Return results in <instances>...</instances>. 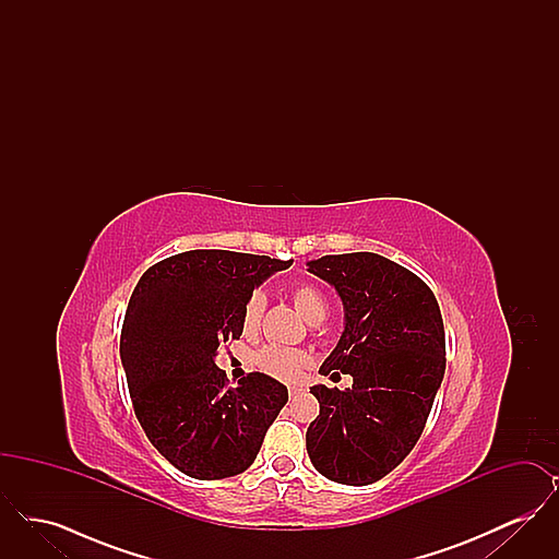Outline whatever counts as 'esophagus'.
<instances>
[{"label":"esophagus","mask_w":559,"mask_h":559,"mask_svg":"<svg viewBox=\"0 0 559 559\" xmlns=\"http://www.w3.org/2000/svg\"><path fill=\"white\" fill-rule=\"evenodd\" d=\"M299 392H301V390H299L297 385H292V388H289V399H295Z\"/></svg>","instance_id":"34e87169"}]
</instances>
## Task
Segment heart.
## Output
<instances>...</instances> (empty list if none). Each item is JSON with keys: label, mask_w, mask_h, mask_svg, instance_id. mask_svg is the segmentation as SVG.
I'll return each instance as SVG.
<instances>
[{"label": "heart", "mask_w": 559, "mask_h": 559, "mask_svg": "<svg viewBox=\"0 0 559 559\" xmlns=\"http://www.w3.org/2000/svg\"><path fill=\"white\" fill-rule=\"evenodd\" d=\"M293 306L297 312L308 322H319L326 314V299L324 295L308 283H299L292 289ZM266 308V297L262 292H253L249 295L245 310H242V326L245 331H253ZM255 362L262 371L278 379H295L299 371L306 367L308 356L301 349L293 347L266 346L262 347L255 356Z\"/></svg>", "instance_id": "1"}]
</instances>
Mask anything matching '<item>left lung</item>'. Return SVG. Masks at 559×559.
<instances>
[{"mask_svg": "<svg viewBox=\"0 0 559 559\" xmlns=\"http://www.w3.org/2000/svg\"><path fill=\"white\" fill-rule=\"evenodd\" d=\"M308 270L335 287L346 317L320 372L352 374V388H310L320 415L306 447L324 478L367 486L399 467L426 427L447 369L440 306L417 274L369 251L324 255Z\"/></svg>", "mask_w": 559, "mask_h": 559, "instance_id": "obj_1", "label": "left lung"}]
</instances>
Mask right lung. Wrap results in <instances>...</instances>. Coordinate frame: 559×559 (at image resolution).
<instances>
[{
    "label": "right lung",
    "instance_id": "right-lung-1",
    "mask_svg": "<svg viewBox=\"0 0 559 559\" xmlns=\"http://www.w3.org/2000/svg\"><path fill=\"white\" fill-rule=\"evenodd\" d=\"M289 266L292 260L194 249L148 267L133 289L119 344L133 413L151 444L190 478L242 474L289 400L264 372L226 388L213 360L217 347L239 340L253 289Z\"/></svg>",
    "mask_w": 559,
    "mask_h": 559
}]
</instances>
